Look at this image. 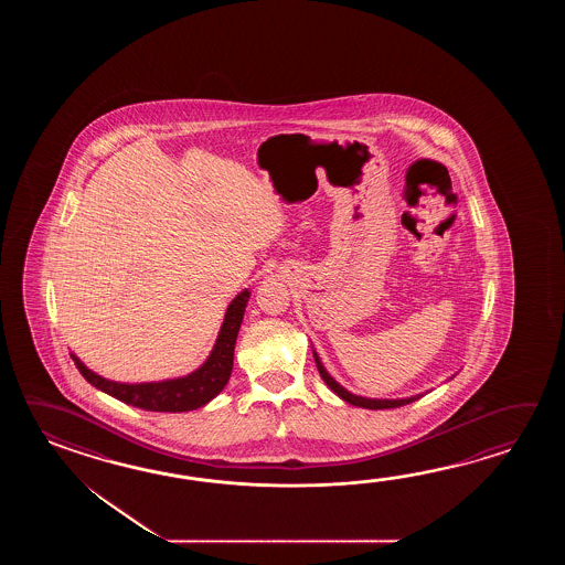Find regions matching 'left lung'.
Returning a JSON list of instances; mask_svg holds the SVG:
<instances>
[{
  "mask_svg": "<svg viewBox=\"0 0 565 565\" xmlns=\"http://www.w3.org/2000/svg\"><path fill=\"white\" fill-rule=\"evenodd\" d=\"M312 358H315V363H317V370L321 373V377H323L324 384L329 385L333 392H335L337 396L341 397L343 402H348L351 406H358V408H367V409H385V408H399V406H406V404H412V402H416V399H420L424 394H416V396L409 397H390V399H385V397H365L358 396V394H351L349 390H345L343 385L337 382L335 377L331 375V373L324 370L323 361L321 358L317 355V351L312 348ZM457 375V373H455ZM455 375H450L448 380H452ZM446 380V382H448Z\"/></svg>",
  "mask_w": 565,
  "mask_h": 565,
  "instance_id": "obj_1",
  "label": "left lung"
}]
</instances>
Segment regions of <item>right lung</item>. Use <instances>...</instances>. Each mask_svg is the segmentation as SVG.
Masks as SVG:
<instances>
[{
	"instance_id": "right-lung-1",
	"label": "right lung",
	"mask_w": 565,
	"mask_h": 565,
	"mask_svg": "<svg viewBox=\"0 0 565 565\" xmlns=\"http://www.w3.org/2000/svg\"><path fill=\"white\" fill-rule=\"evenodd\" d=\"M250 300V288L238 292L226 309L224 323L217 331L216 343L210 351L207 360L188 375L163 380V382H141V384H122L113 382L88 370L81 358L73 355L78 372L86 382L108 396L117 397L132 408L149 412H190L210 404L226 387L234 365V348L241 331L246 305Z\"/></svg>"
}]
</instances>
